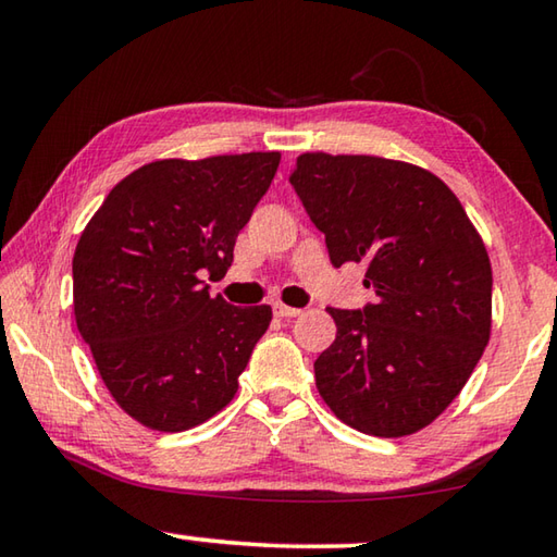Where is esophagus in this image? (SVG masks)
I'll return each mask as SVG.
<instances>
[{
  "label": "esophagus",
  "mask_w": 557,
  "mask_h": 557,
  "mask_svg": "<svg viewBox=\"0 0 557 557\" xmlns=\"http://www.w3.org/2000/svg\"><path fill=\"white\" fill-rule=\"evenodd\" d=\"M275 314L277 317H285V319H289V317H299L301 314V309H297V307H287V305H275Z\"/></svg>",
  "instance_id": "1"
}]
</instances>
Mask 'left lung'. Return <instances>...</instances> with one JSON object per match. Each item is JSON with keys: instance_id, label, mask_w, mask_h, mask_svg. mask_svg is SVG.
Returning a JSON list of instances; mask_svg holds the SVG:
<instances>
[{"instance_id": "1", "label": "left lung", "mask_w": 557, "mask_h": 557, "mask_svg": "<svg viewBox=\"0 0 557 557\" xmlns=\"http://www.w3.org/2000/svg\"><path fill=\"white\" fill-rule=\"evenodd\" d=\"M289 184L334 268L366 262L375 301L326 312L334 344L317 391L348 428L405 437L465 388L492 336V262L451 188L422 166L373 154L305 152Z\"/></svg>"}]
</instances>
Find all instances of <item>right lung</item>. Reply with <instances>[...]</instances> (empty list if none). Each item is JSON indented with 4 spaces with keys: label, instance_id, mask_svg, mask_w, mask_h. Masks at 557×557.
Here are the masks:
<instances>
[{
    "label": "right lung",
    "instance_id": "add662e5",
    "mask_svg": "<svg viewBox=\"0 0 557 557\" xmlns=\"http://www.w3.org/2000/svg\"><path fill=\"white\" fill-rule=\"evenodd\" d=\"M280 152L157 159L92 213L73 256V314L112 398L139 425L184 432L221 412L272 322L233 307L223 277Z\"/></svg>",
    "mask_w": 557,
    "mask_h": 557
}]
</instances>
